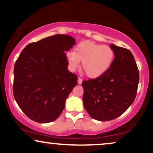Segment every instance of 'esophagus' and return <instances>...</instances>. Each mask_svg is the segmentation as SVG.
Wrapping results in <instances>:
<instances>
[{
	"label": "esophagus",
	"mask_w": 153,
	"mask_h": 153,
	"mask_svg": "<svg viewBox=\"0 0 153 153\" xmlns=\"http://www.w3.org/2000/svg\"><path fill=\"white\" fill-rule=\"evenodd\" d=\"M82 79H81L80 78H78V84H82Z\"/></svg>",
	"instance_id": "obj_1"
}]
</instances>
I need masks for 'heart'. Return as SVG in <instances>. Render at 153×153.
<instances>
[{
	"mask_svg": "<svg viewBox=\"0 0 153 153\" xmlns=\"http://www.w3.org/2000/svg\"><path fill=\"white\" fill-rule=\"evenodd\" d=\"M115 53L107 45L92 42H82L75 48L74 52L66 54L67 61L71 71H75L82 61V68L87 76L97 78L104 74L111 66Z\"/></svg>",
	"mask_w": 153,
	"mask_h": 153,
	"instance_id": "obj_1",
	"label": "heart"
}]
</instances>
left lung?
<instances>
[{"label":"left lung","instance_id":"8db88e82","mask_svg":"<svg viewBox=\"0 0 153 153\" xmlns=\"http://www.w3.org/2000/svg\"><path fill=\"white\" fill-rule=\"evenodd\" d=\"M115 57L110 68L102 76L83 81L85 109L94 119L111 121L128 109L136 98L139 72L128 49L110 44Z\"/></svg>","mask_w":153,"mask_h":153}]
</instances>
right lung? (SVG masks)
<instances>
[{"label":"right lung","mask_w":153,"mask_h":153,"mask_svg":"<svg viewBox=\"0 0 153 153\" xmlns=\"http://www.w3.org/2000/svg\"><path fill=\"white\" fill-rule=\"evenodd\" d=\"M75 44V39L65 34L42 39L25 46L15 63V101L36 122L55 121L78 83L77 75L68 70L65 54Z\"/></svg>","instance_id":"right-lung-1"}]
</instances>
